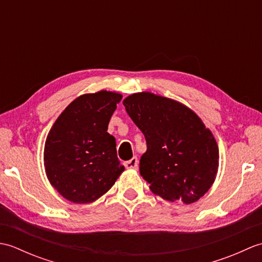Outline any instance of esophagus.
Segmentation results:
<instances>
[{
  "instance_id": "1",
  "label": "esophagus",
  "mask_w": 262,
  "mask_h": 262,
  "mask_svg": "<svg viewBox=\"0 0 262 262\" xmlns=\"http://www.w3.org/2000/svg\"><path fill=\"white\" fill-rule=\"evenodd\" d=\"M124 165H125L126 169H137L138 168L137 158H133L129 161H126V162L124 163Z\"/></svg>"
}]
</instances>
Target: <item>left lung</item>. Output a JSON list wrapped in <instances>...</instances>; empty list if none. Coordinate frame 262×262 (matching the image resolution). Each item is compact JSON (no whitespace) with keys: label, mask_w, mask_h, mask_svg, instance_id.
<instances>
[{"label":"left lung","mask_w":262,"mask_h":262,"mask_svg":"<svg viewBox=\"0 0 262 262\" xmlns=\"http://www.w3.org/2000/svg\"><path fill=\"white\" fill-rule=\"evenodd\" d=\"M147 149L140 173L162 198L192 204L208 191L219 168V146L210 130L186 105L149 92L124 100Z\"/></svg>","instance_id":"left-lung-1"}]
</instances>
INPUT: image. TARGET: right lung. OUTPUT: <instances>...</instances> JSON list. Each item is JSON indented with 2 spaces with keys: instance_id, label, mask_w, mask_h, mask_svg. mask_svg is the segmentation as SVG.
I'll return each mask as SVG.
<instances>
[{
  "instance_id": "add662e5",
  "label": "right lung",
  "mask_w": 262,
  "mask_h": 262,
  "mask_svg": "<svg viewBox=\"0 0 262 262\" xmlns=\"http://www.w3.org/2000/svg\"><path fill=\"white\" fill-rule=\"evenodd\" d=\"M118 93L84 94L55 121L45 143L43 161L52 186L70 202L91 203L114 186L125 166L117 158L108 130Z\"/></svg>"
}]
</instances>
